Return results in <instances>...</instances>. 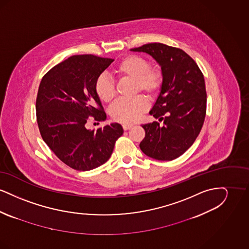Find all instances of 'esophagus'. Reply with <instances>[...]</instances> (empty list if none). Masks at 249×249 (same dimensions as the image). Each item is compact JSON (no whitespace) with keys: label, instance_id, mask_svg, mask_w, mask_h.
<instances>
[{"label":"esophagus","instance_id":"esophagus-1","mask_svg":"<svg viewBox=\"0 0 249 249\" xmlns=\"http://www.w3.org/2000/svg\"><path fill=\"white\" fill-rule=\"evenodd\" d=\"M132 126H133V125H131V124H123V125H122L124 130H130V129L132 128Z\"/></svg>","mask_w":249,"mask_h":249}]
</instances>
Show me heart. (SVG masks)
<instances>
[{
  "label": "heart",
  "mask_w": 249,
  "mask_h": 249,
  "mask_svg": "<svg viewBox=\"0 0 249 249\" xmlns=\"http://www.w3.org/2000/svg\"><path fill=\"white\" fill-rule=\"evenodd\" d=\"M113 73L123 80L133 82V92L141 91L148 99L159 93L163 81L162 72L158 68H149L147 60L141 57L129 55L124 57L114 67ZM96 92L105 103H111L116 97V89L106 76H100L96 82ZM146 102L142 96L130 100H119L110 109L112 119L120 123H133L146 110Z\"/></svg>",
  "instance_id": "b5f03b06"
}]
</instances>
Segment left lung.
Segmentation results:
<instances>
[{"label": "left lung", "instance_id": "left-lung-1", "mask_svg": "<svg viewBox=\"0 0 249 249\" xmlns=\"http://www.w3.org/2000/svg\"><path fill=\"white\" fill-rule=\"evenodd\" d=\"M151 56L160 66L162 86L149 114L163 122L142 125L145 136L140 148L158 160H173L184 154L198 137L206 113L203 74L180 48L151 43L130 49Z\"/></svg>", "mask_w": 249, "mask_h": 249}]
</instances>
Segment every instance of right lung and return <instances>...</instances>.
<instances>
[{
  "mask_svg": "<svg viewBox=\"0 0 249 249\" xmlns=\"http://www.w3.org/2000/svg\"><path fill=\"white\" fill-rule=\"evenodd\" d=\"M114 61L93 55H75L44 75L36 99V118L43 140L66 165L89 171L106 163L123 134L119 123L88 130L90 118L105 121L107 114L96 92V82Z\"/></svg>",
  "mask_w": 249,
  "mask_h": 249,
  "instance_id": "right-lung-1",
  "label": "right lung"
}]
</instances>
